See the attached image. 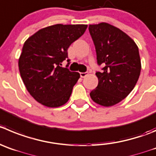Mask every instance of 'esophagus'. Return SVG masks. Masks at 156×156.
I'll use <instances>...</instances> for the list:
<instances>
[{"instance_id": "esophagus-1", "label": "esophagus", "mask_w": 156, "mask_h": 156, "mask_svg": "<svg viewBox=\"0 0 156 156\" xmlns=\"http://www.w3.org/2000/svg\"><path fill=\"white\" fill-rule=\"evenodd\" d=\"M88 75V71H86V72H81V73H80V76H81V78H85V77H86Z\"/></svg>"}]
</instances>
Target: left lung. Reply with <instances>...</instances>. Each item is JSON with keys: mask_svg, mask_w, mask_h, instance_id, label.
<instances>
[{"mask_svg": "<svg viewBox=\"0 0 156 156\" xmlns=\"http://www.w3.org/2000/svg\"><path fill=\"white\" fill-rule=\"evenodd\" d=\"M94 44L98 66V85L90 93L91 99L102 106H112L129 95L140 75L139 48L120 29L100 23L88 27Z\"/></svg>", "mask_w": 156, "mask_h": 156, "instance_id": "1", "label": "left lung"}]
</instances>
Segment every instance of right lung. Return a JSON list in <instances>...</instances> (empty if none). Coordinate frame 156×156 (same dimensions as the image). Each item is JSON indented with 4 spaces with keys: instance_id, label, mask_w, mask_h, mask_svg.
<instances>
[{
    "instance_id": "add662e5",
    "label": "right lung",
    "mask_w": 156,
    "mask_h": 156,
    "mask_svg": "<svg viewBox=\"0 0 156 156\" xmlns=\"http://www.w3.org/2000/svg\"><path fill=\"white\" fill-rule=\"evenodd\" d=\"M87 28L85 24H55L44 27L24 44L18 67L23 82L30 95L47 107H59L69 99L78 72L62 68L68 62V48Z\"/></svg>"
}]
</instances>
